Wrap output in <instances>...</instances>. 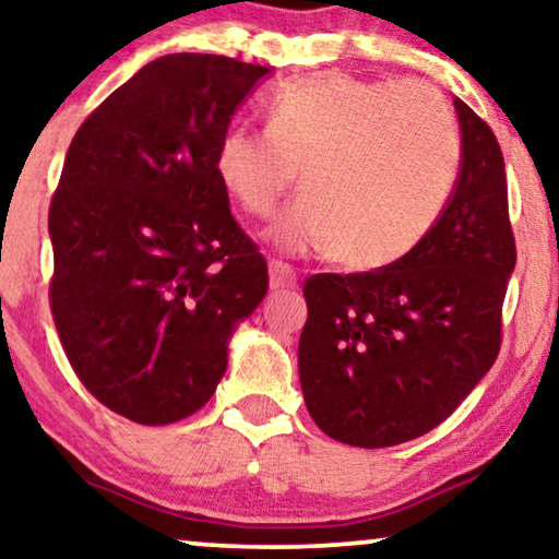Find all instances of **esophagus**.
I'll list each match as a JSON object with an SVG mask.
<instances>
[{"mask_svg":"<svg viewBox=\"0 0 559 559\" xmlns=\"http://www.w3.org/2000/svg\"><path fill=\"white\" fill-rule=\"evenodd\" d=\"M267 273H271V288L273 292H284V288H294L296 281H299V275H296L294 265L284 263V260H271L267 263Z\"/></svg>","mask_w":559,"mask_h":559,"instance_id":"obj_1","label":"esophagus"}]
</instances>
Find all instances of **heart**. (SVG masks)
<instances>
[{
  "label": "heart",
  "instance_id": "b5f03b06",
  "mask_svg": "<svg viewBox=\"0 0 559 559\" xmlns=\"http://www.w3.org/2000/svg\"><path fill=\"white\" fill-rule=\"evenodd\" d=\"M463 168L455 111L424 81L322 73L281 86L265 130L222 132L214 170L229 197L275 222L288 252L330 250L347 271H381L419 248L448 210Z\"/></svg>",
  "mask_w": 559,
  "mask_h": 559
}]
</instances>
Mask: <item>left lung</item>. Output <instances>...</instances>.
<instances>
[{
  "label": "left lung",
  "instance_id": "left-lung-1",
  "mask_svg": "<svg viewBox=\"0 0 559 559\" xmlns=\"http://www.w3.org/2000/svg\"><path fill=\"white\" fill-rule=\"evenodd\" d=\"M463 168L442 219L399 263L304 281L299 378L311 419L353 448L416 440L463 404L501 349L516 240L501 145L463 99Z\"/></svg>",
  "mask_w": 559,
  "mask_h": 559
}]
</instances>
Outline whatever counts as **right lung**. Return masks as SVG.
Here are the masks:
<instances>
[{"instance_id": "right-lung-1", "label": "right lung", "mask_w": 559, "mask_h": 559, "mask_svg": "<svg viewBox=\"0 0 559 559\" xmlns=\"http://www.w3.org/2000/svg\"><path fill=\"white\" fill-rule=\"evenodd\" d=\"M271 69L170 53L111 92L71 140L50 199V311L92 396L160 427L212 399L227 340L267 292L214 153Z\"/></svg>"}]
</instances>
